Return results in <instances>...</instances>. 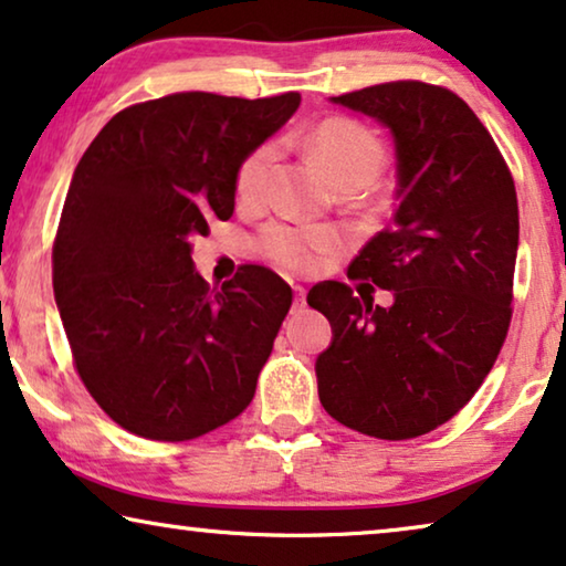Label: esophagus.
Returning a JSON list of instances; mask_svg holds the SVG:
<instances>
[{
    "instance_id": "obj_1",
    "label": "esophagus",
    "mask_w": 566,
    "mask_h": 566,
    "mask_svg": "<svg viewBox=\"0 0 566 566\" xmlns=\"http://www.w3.org/2000/svg\"><path fill=\"white\" fill-rule=\"evenodd\" d=\"M295 311H300V307H305V287H300V284H295Z\"/></svg>"
}]
</instances>
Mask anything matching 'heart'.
I'll return each instance as SVG.
<instances>
[{
    "label": "heart",
    "mask_w": 566,
    "mask_h": 566,
    "mask_svg": "<svg viewBox=\"0 0 566 566\" xmlns=\"http://www.w3.org/2000/svg\"><path fill=\"white\" fill-rule=\"evenodd\" d=\"M305 153L315 157L342 188H361L378 178L386 160V147L370 126L357 118L334 116L303 139ZM274 145H261L243 157L235 172V193L245 205H259L269 193ZM255 245L279 266L295 271L318 269L328 255L342 251V232L326 224H303L276 220L259 232Z\"/></svg>",
    "instance_id": "b5f03b06"
}]
</instances>
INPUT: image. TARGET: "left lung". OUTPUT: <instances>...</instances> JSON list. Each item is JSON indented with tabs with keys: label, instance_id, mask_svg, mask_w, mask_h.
<instances>
[{
	"label": "left lung",
	"instance_id": "1",
	"mask_svg": "<svg viewBox=\"0 0 566 566\" xmlns=\"http://www.w3.org/2000/svg\"><path fill=\"white\" fill-rule=\"evenodd\" d=\"M378 118L396 145V209L361 248L349 279L394 305L321 282L307 305L334 342L315 361L323 409L354 432L411 440L453 419L494 367L512 318L515 180L463 97L419 80L334 97ZM370 287V284H361Z\"/></svg>",
	"mask_w": 566,
	"mask_h": 566
}]
</instances>
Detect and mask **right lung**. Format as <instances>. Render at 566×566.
<instances>
[{
  "instance_id": "add662e5",
  "label": "right lung",
  "mask_w": 566,
  "mask_h": 566,
  "mask_svg": "<svg viewBox=\"0 0 566 566\" xmlns=\"http://www.w3.org/2000/svg\"><path fill=\"white\" fill-rule=\"evenodd\" d=\"M297 105L300 93H172L118 111L77 163L54 295L80 380L126 432L196 440L253 401L290 284L243 263L209 287L191 251L214 217H232L243 157Z\"/></svg>"
}]
</instances>
